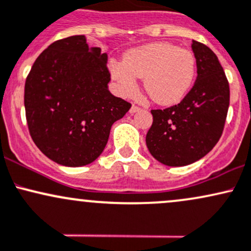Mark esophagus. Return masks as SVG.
Here are the masks:
<instances>
[{
  "mask_svg": "<svg viewBox=\"0 0 251 251\" xmlns=\"http://www.w3.org/2000/svg\"><path fill=\"white\" fill-rule=\"evenodd\" d=\"M141 110V108L140 106H137V105H133L130 108V110H129V112H130V114H135V112H137V111H140Z\"/></svg>",
  "mask_w": 251,
  "mask_h": 251,
  "instance_id": "34e87169",
  "label": "esophagus"
}]
</instances>
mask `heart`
Segmentation results:
<instances>
[{"instance_id":"obj_1","label":"heart","mask_w":251,"mask_h":251,"mask_svg":"<svg viewBox=\"0 0 251 251\" xmlns=\"http://www.w3.org/2000/svg\"><path fill=\"white\" fill-rule=\"evenodd\" d=\"M111 73L125 94H133L136 78H145V90L154 102L173 104L192 86L196 58L186 49L159 42L129 50L123 61L111 64Z\"/></svg>"}]
</instances>
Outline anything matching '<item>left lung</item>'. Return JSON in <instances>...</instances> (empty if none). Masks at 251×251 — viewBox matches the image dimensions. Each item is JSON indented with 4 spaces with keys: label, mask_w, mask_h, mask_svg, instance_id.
I'll return each mask as SVG.
<instances>
[{
    "label": "left lung",
    "mask_w": 251,
    "mask_h": 251,
    "mask_svg": "<svg viewBox=\"0 0 251 251\" xmlns=\"http://www.w3.org/2000/svg\"><path fill=\"white\" fill-rule=\"evenodd\" d=\"M197 80L176 105L151 110L146 136L148 151L163 165L179 167L198 161L217 145L230 103L229 81L218 58L206 45L193 40Z\"/></svg>",
    "instance_id": "obj_1"
}]
</instances>
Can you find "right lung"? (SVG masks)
I'll return each mask as SVG.
<instances>
[{"instance_id": "right-lung-1", "label": "right lung", "mask_w": 251, "mask_h": 251, "mask_svg": "<svg viewBox=\"0 0 251 251\" xmlns=\"http://www.w3.org/2000/svg\"><path fill=\"white\" fill-rule=\"evenodd\" d=\"M108 55L85 35L50 44L36 58L25 84L29 134L59 165L79 167L102 154L111 126L131 104L108 90Z\"/></svg>"}]
</instances>
